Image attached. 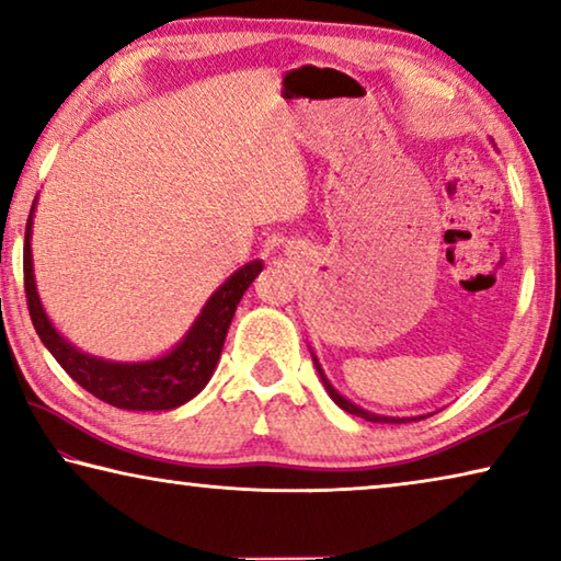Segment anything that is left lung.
I'll return each instance as SVG.
<instances>
[{
    "instance_id": "left-lung-1",
    "label": "left lung",
    "mask_w": 561,
    "mask_h": 561,
    "mask_svg": "<svg viewBox=\"0 0 561 561\" xmlns=\"http://www.w3.org/2000/svg\"><path fill=\"white\" fill-rule=\"evenodd\" d=\"M312 360H314L317 373H320V380H322L324 390H328V396L334 400V403H337V405L342 408V411H347V413H353V415H360V417H365V421H370V423H408V421H415V417H390V415H375V413H370V411H363L360 405L350 403V400H347L345 396H340V392L332 388V382L328 380V375H324L322 365H320V360H317V355H314V353H312ZM417 417H425V415H417Z\"/></svg>"
}]
</instances>
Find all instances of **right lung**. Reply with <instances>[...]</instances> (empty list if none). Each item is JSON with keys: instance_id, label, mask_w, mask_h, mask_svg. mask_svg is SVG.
Returning <instances> with one entry per match:
<instances>
[{"instance_id": "add662e5", "label": "right lung", "mask_w": 561, "mask_h": 561, "mask_svg": "<svg viewBox=\"0 0 561 561\" xmlns=\"http://www.w3.org/2000/svg\"><path fill=\"white\" fill-rule=\"evenodd\" d=\"M32 214H35V206H32L27 231H24V291H27L32 324H35L39 340L45 342L55 360L62 365V370L103 403L123 408V411H173V408L196 398L216 370L237 305L264 264L256 259V262H249L233 272L206 299V305L201 307L198 317L179 345L165 355L140 363L103 360V357L82 353L72 342H67L49 322L45 307L39 302L30 244Z\"/></svg>"}]
</instances>
